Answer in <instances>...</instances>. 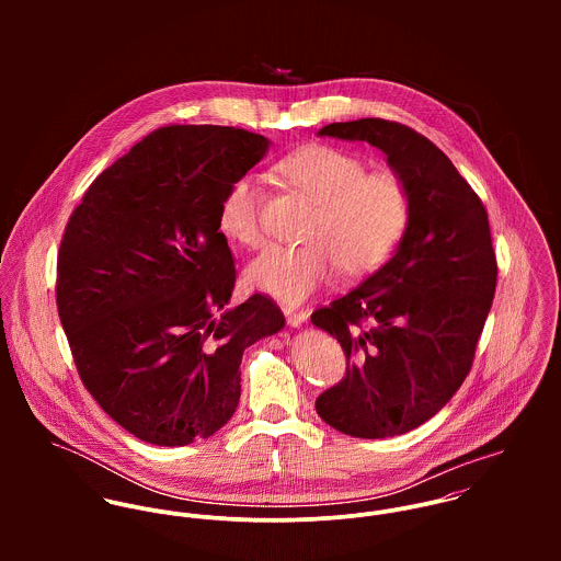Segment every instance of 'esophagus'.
<instances>
[{
	"mask_svg": "<svg viewBox=\"0 0 561 561\" xmlns=\"http://www.w3.org/2000/svg\"><path fill=\"white\" fill-rule=\"evenodd\" d=\"M283 313H285V318H287V323L289 325H294V328H300L305 321L309 320V313L307 311H302V309H283Z\"/></svg>",
	"mask_w": 561,
	"mask_h": 561,
	"instance_id": "esophagus-1",
	"label": "esophagus"
}]
</instances>
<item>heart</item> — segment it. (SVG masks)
<instances>
[{
	"label": "heart",
	"mask_w": 561,
	"mask_h": 561,
	"mask_svg": "<svg viewBox=\"0 0 561 561\" xmlns=\"http://www.w3.org/2000/svg\"><path fill=\"white\" fill-rule=\"evenodd\" d=\"M280 176L316 209L302 245H270L245 267V283L296 305L320 291L339 272L378 270L398 248L412 214V196L396 170H369L358 156L316 145L278 163ZM220 231L243 248L265 240L263 192L252 176L236 179L218 214Z\"/></svg>",
	"instance_id": "b5f03b06"
}]
</instances>
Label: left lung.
Returning a JSON list of instances; mask_svg holds the SVG:
<instances>
[{"label":"left lung","mask_w":561,"mask_h":561,"mask_svg":"<svg viewBox=\"0 0 561 561\" xmlns=\"http://www.w3.org/2000/svg\"><path fill=\"white\" fill-rule=\"evenodd\" d=\"M320 136L380 149L410 187L412 214L391 261L311 316L347 358L316 410L356 438L400 436L432 419L471 371L496 287L488 214L451 160L401 123L358 118Z\"/></svg>","instance_id":"obj_1"}]
</instances>
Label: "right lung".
I'll return each mask as SVG.
<instances>
[{"label":"right lung","instance_id":"obj_1","mask_svg":"<svg viewBox=\"0 0 561 561\" xmlns=\"http://www.w3.org/2000/svg\"><path fill=\"white\" fill-rule=\"evenodd\" d=\"M270 140L168 125L85 190L58 252L56 300L81 382L136 438L181 447L240 403L241 354L278 332L270 296L227 307L236 263L218 214Z\"/></svg>","mask_w":561,"mask_h":561}]
</instances>
